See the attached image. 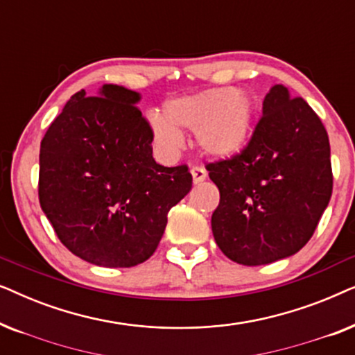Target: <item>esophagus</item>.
<instances>
[{"label": "esophagus", "mask_w": 355, "mask_h": 355, "mask_svg": "<svg viewBox=\"0 0 355 355\" xmlns=\"http://www.w3.org/2000/svg\"><path fill=\"white\" fill-rule=\"evenodd\" d=\"M191 173H192L193 182H196V184L205 181V179H207V169L203 166H192Z\"/></svg>", "instance_id": "esophagus-1"}]
</instances>
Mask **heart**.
<instances>
[{
	"instance_id": "b5f03b06",
	"label": "heart",
	"mask_w": 355,
	"mask_h": 355,
	"mask_svg": "<svg viewBox=\"0 0 355 355\" xmlns=\"http://www.w3.org/2000/svg\"><path fill=\"white\" fill-rule=\"evenodd\" d=\"M254 100L232 89H211L176 96L163 106V116L152 118L155 142L166 153L178 152L182 144L179 130H196V142L205 155L234 157L250 137Z\"/></svg>"
}]
</instances>
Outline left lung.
Segmentation results:
<instances>
[{
	"label": "left lung",
	"instance_id": "1",
	"mask_svg": "<svg viewBox=\"0 0 355 355\" xmlns=\"http://www.w3.org/2000/svg\"><path fill=\"white\" fill-rule=\"evenodd\" d=\"M220 189L215 241L241 265L273 263L310 241L333 192L327 129L300 96L271 87L241 153L207 164Z\"/></svg>",
	"mask_w": 355,
	"mask_h": 355
}]
</instances>
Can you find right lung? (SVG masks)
<instances>
[{"label": "right lung", "instance_id": "obj_1", "mask_svg": "<svg viewBox=\"0 0 355 355\" xmlns=\"http://www.w3.org/2000/svg\"><path fill=\"white\" fill-rule=\"evenodd\" d=\"M140 95L103 85L98 96H71L40 145L38 198L58 239L106 268H129L153 255L168 211L192 189L186 164L162 166Z\"/></svg>", "mask_w": 355, "mask_h": 355}]
</instances>
